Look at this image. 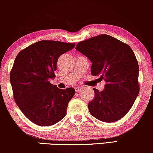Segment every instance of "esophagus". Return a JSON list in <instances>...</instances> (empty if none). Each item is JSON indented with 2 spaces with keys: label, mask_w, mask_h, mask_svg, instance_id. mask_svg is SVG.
<instances>
[{
  "label": "esophagus",
  "mask_w": 153,
  "mask_h": 153,
  "mask_svg": "<svg viewBox=\"0 0 153 153\" xmlns=\"http://www.w3.org/2000/svg\"><path fill=\"white\" fill-rule=\"evenodd\" d=\"M81 89V88L80 87H76V88H75V91L76 92V93H78V92L79 91V90Z\"/></svg>",
  "instance_id": "esophagus-1"
}]
</instances>
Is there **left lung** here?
<instances>
[{
	"label": "left lung",
	"mask_w": 153,
	"mask_h": 153,
	"mask_svg": "<svg viewBox=\"0 0 153 153\" xmlns=\"http://www.w3.org/2000/svg\"><path fill=\"white\" fill-rule=\"evenodd\" d=\"M76 49L92 62L91 74L106 82L102 91L93 88L95 98L88 105L91 114L103 122L120 120L139 93V64L132 49L105 34L80 42Z\"/></svg>",
	"instance_id": "obj_1"
}]
</instances>
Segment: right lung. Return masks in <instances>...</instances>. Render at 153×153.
Segmentation results:
<instances>
[{
  "label": "right lung",
  "instance_id": "obj_1",
  "mask_svg": "<svg viewBox=\"0 0 153 153\" xmlns=\"http://www.w3.org/2000/svg\"><path fill=\"white\" fill-rule=\"evenodd\" d=\"M75 47V43L42 40L21 51L10 74L14 101L31 122L50 126L67 114L73 88L62 90L49 82L54 79L58 58Z\"/></svg>",
  "mask_w": 153,
  "mask_h": 153
}]
</instances>
